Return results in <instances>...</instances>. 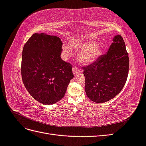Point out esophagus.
<instances>
[{"mask_svg":"<svg viewBox=\"0 0 146 146\" xmlns=\"http://www.w3.org/2000/svg\"><path fill=\"white\" fill-rule=\"evenodd\" d=\"M72 72H73V74L74 75H77L78 74H80L82 72L81 70L77 67H73Z\"/></svg>","mask_w":146,"mask_h":146,"instance_id":"esophagus-1","label":"esophagus"}]
</instances>
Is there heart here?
Instances as JSON below:
<instances>
[{"label":"heart","instance_id":"obj_1","mask_svg":"<svg viewBox=\"0 0 146 146\" xmlns=\"http://www.w3.org/2000/svg\"><path fill=\"white\" fill-rule=\"evenodd\" d=\"M94 41H85L82 42H76L72 46L76 50H83L78 55V60L83 64H90L93 63L102 55L104 51V47L101 44H95ZM64 51L66 54H69L70 50L68 47H64Z\"/></svg>","mask_w":146,"mask_h":146}]
</instances>
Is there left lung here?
Wrapping results in <instances>:
<instances>
[{
    "instance_id": "8db88e82",
    "label": "left lung",
    "mask_w": 146,
    "mask_h": 146,
    "mask_svg": "<svg viewBox=\"0 0 146 146\" xmlns=\"http://www.w3.org/2000/svg\"><path fill=\"white\" fill-rule=\"evenodd\" d=\"M107 53L83 67L85 90L90 100L104 103L116 96L124 86L129 69V58L121 35L113 39Z\"/></svg>"
}]
</instances>
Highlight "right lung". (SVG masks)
I'll list each match as a JSON object with an SVG mask.
<instances>
[{
	"mask_svg": "<svg viewBox=\"0 0 146 146\" xmlns=\"http://www.w3.org/2000/svg\"><path fill=\"white\" fill-rule=\"evenodd\" d=\"M59 37L35 33L24 46L21 74L25 87L35 100L44 105L58 102L73 78L72 65L61 58Z\"/></svg>",
	"mask_w": 146,
	"mask_h": 146,
	"instance_id": "add662e5",
	"label": "right lung"
}]
</instances>
